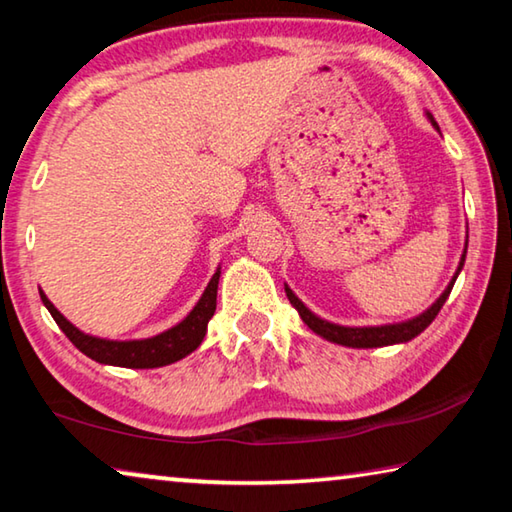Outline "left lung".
<instances>
[{
  "mask_svg": "<svg viewBox=\"0 0 512 512\" xmlns=\"http://www.w3.org/2000/svg\"><path fill=\"white\" fill-rule=\"evenodd\" d=\"M428 118H431L433 127H437V123L433 120L431 113H428ZM467 253V250H465ZM465 253L460 257V264H458V271L453 275V280L449 282V287L444 289V294L435 300V303L428 307L426 312H421L419 316L410 321H403V323H389V326H369V328H348V326H337V323H330V321H323L319 316L312 314L307 307L300 303L298 296L291 291L289 287H285L287 291V298L289 303L296 307L300 319L307 323V328L314 330L316 335H321L323 339H328V342H335V344H342V346H351V348H376V346H389V344H403V342H410V339H415L419 332H424L428 326H431L433 319L437 316V312L442 310V305L446 303V298H449L451 289H453V282H456L458 273L462 269V264H465Z\"/></svg>",
  "mask_w": 512,
  "mask_h": 512,
  "instance_id": "1",
  "label": "left lung"
}]
</instances>
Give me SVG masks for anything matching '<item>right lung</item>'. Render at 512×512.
<instances>
[{
	"label": "right lung",
	"instance_id": "obj_1",
	"mask_svg": "<svg viewBox=\"0 0 512 512\" xmlns=\"http://www.w3.org/2000/svg\"><path fill=\"white\" fill-rule=\"evenodd\" d=\"M218 278H221V269H216L214 278L209 280L205 294L200 296L196 307L186 314V319L177 323L161 335H154L148 339H129V342H113V339H100L91 337L86 332L72 326V323L63 316L56 307L50 303L43 291H40V300L50 310L52 319L56 321L66 337L75 344L81 353L88 358L111 364V367H127V369H154L166 367L177 360L186 358V355L196 351L202 344L207 332V323L216 312V291H218Z\"/></svg>",
	"mask_w": 512,
	"mask_h": 512
}]
</instances>
